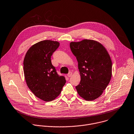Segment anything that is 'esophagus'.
<instances>
[{
    "instance_id": "1",
    "label": "esophagus",
    "mask_w": 134,
    "mask_h": 134,
    "mask_svg": "<svg viewBox=\"0 0 134 134\" xmlns=\"http://www.w3.org/2000/svg\"><path fill=\"white\" fill-rule=\"evenodd\" d=\"M72 75V73L71 72H70L67 74V76H68L69 77H71Z\"/></svg>"
}]
</instances>
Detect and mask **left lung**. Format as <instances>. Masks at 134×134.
Instances as JSON below:
<instances>
[{"instance_id":"left-lung-1","label":"left lung","mask_w":134,"mask_h":134,"mask_svg":"<svg viewBox=\"0 0 134 134\" xmlns=\"http://www.w3.org/2000/svg\"><path fill=\"white\" fill-rule=\"evenodd\" d=\"M70 48L78 62L81 82L76 89L85 100L99 97L112 76V61L103 46L93 40L71 42Z\"/></svg>"}]
</instances>
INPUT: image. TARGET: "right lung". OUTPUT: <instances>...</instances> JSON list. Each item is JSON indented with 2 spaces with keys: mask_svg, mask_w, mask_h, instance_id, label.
I'll return each mask as SVG.
<instances>
[{
  "mask_svg": "<svg viewBox=\"0 0 134 134\" xmlns=\"http://www.w3.org/2000/svg\"><path fill=\"white\" fill-rule=\"evenodd\" d=\"M60 44L45 40L33 45L27 51L23 69L27 85L38 98L50 101L61 93L66 83L64 76H59L51 63V57Z\"/></svg>",
  "mask_w": 134,
  "mask_h": 134,
  "instance_id": "right-lung-1",
  "label": "right lung"
}]
</instances>
